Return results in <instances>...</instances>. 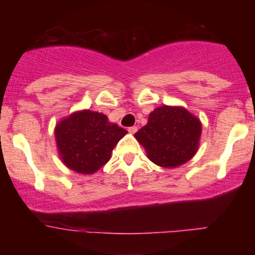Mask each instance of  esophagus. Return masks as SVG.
Here are the masks:
<instances>
[{"label":"esophagus","mask_w":255,"mask_h":255,"mask_svg":"<svg viewBox=\"0 0 255 255\" xmlns=\"http://www.w3.org/2000/svg\"><path fill=\"white\" fill-rule=\"evenodd\" d=\"M136 130H138V128H136V126H131V128H129V129H128V131H129L130 134H134V132H136Z\"/></svg>","instance_id":"esophagus-1"}]
</instances>
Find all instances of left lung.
I'll list each match as a JSON object with an SVG mask.
<instances>
[{"mask_svg":"<svg viewBox=\"0 0 255 255\" xmlns=\"http://www.w3.org/2000/svg\"><path fill=\"white\" fill-rule=\"evenodd\" d=\"M202 123L184 107L161 106L149 114L147 125L135 138L157 166L173 168L194 157L199 147Z\"/></svg>","mask_w":255,"mask_h":255,"instance_id":"8db88e82","label":"left lung"}]
</instances>
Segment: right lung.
Wrapping results in <instances>:
<instances>
[{
	"mask_svg": "<svg viewBox=\"0 0 255 255\" xmlns=\"http://www.w3.org/2000/svg\"><path fill=\"white\" fill-rule=\"evenodd\" d=\"M125 129L110 123L107 116L91 110L74 112L55 128L60 158L78 173H94L105 166Z\"/></svg>",
	"mask_w": 255,
	"mask_h": 255,
	"instance_id": "obj_1",
	"label": "right lung"
}]
</instances>
